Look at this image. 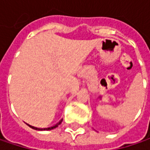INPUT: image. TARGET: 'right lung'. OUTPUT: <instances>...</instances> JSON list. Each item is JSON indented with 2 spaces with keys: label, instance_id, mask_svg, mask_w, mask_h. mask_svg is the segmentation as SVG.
I'll list each match as a JSON object with an SVG mask.
<instances>
[{
  "label": "right lung",
  "instance_id": "obj_1",
  "mask_svg": "<svg viewBox=\"0 0 150 150\" xmlns=\"http://www.w3.org/2000/svg\"><path fill=\"white\" fill-rule=\"evenodd\" d=\"M62 120H61L57 124H55L54 126H53V127H49V128H45V129H40V128H35V127H33V126H31V125H29V124H28L30 128H32V129H36V130H51V129H55L56 127H58L61 123H62Z\"/></svg>",
  "mask_w": 150,
  "mask_h": 150
}]
</instances>
